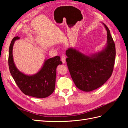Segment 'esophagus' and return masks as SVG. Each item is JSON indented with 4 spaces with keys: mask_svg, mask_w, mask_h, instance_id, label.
Returning <instances> with one entry per match:
<instances>
[{
    "mask_svg": "<svg viewBox=\"0 0 128 128\" xmlns=\"http://www.w3.org/2000/svg\"><path fill=\"white\" fill-rule=\"evenodd\" d=\"M66 56L64 55L61 56V61L64 64L66 63Z\"/></svg>",
    "mask_w": 128,
    "mask_h": 128,
    "instance_id": "34e87169",
    "label": "esophagus"
}]
</instances>
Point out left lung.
I'll list each match as a JSON object with an SVG mask.
<instances>
[{
  "instance_id": "obj_1",
  "label": "left lung",
  "mask_w": 128,
  "mask_h": 128,
  "mask_svg": "<svg viewBox=\"0 0 128 128\" xmlns=\"http://www.w3.org/2000/svg\"><path fill=\"white\" fill-rule=\"evenodd\" d=\"M107 31V43L100 51L90 54L75 48L66 51L67 64L72 80L80 90L90 92L102 86L111 76L115 62V46L110 31Z\"/></svg>"
}]
</instances>
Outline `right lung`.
<instances>
[{
  "label": "right lung",
  "mask_w": 128,
  "mask_h": 128,
  "mask_svg": "<svg viewBox=\"0 0 128 128\" xmlns=\"http://www.w3.org/2000/svg\"><path fill=\"white\" fill-rule=\"evenodd\" d=\"M20 37H14L9 48L8 66L12 76L21 91L26 96L38 98H44L51 95L54 91L56 68L62 62L60 57L56 56L46 59L40 69L33 75H27L21 72L15 64L13 48L15 41Z\"/></svg>",
  "instance_id": "add662e5"
}]
</instances>
